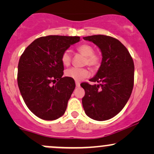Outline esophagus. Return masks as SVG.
Segmentation results:
<instances>
[{
    "instance_id": "1",
    "label": "esophagus",
    "mask_w": 154,
    "mask_h": 154,
    "mask_svg": "<svg viewBox=\"0 0 154 154\" xmlns=\"http://www.w3.org/2000/svg\"><path fill=\"white\" fill-rule=\"evenodd\" d=\"M75 83H76V86H77V88H79V86H80V82H79V81H76Z\"/></svg>"
}]
</instances>
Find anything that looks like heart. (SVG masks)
I'll list each match as a JSON object with an SVG mask.
<instances>
[{"label": "heart", "mask_w": 154, "mask_h": 154, "mask_svg": "<svg viewBox=\"0 0 154 154\" xmlns=\"http://www.w3.org/2000/svg\"><path fill=\"white\" fill-rule=\"evenodd\" d=\"M77 50L80 54L85 56L84 60V65H88L93 69H96L100 64V56L94 53V48L90 44L84 43L79 45ZM61 62L64 66H69L71 63L72 56L68 51H64L61 55ZM65 75L67 77L75 79L76 81H80L89 75V72L86 68H76L72 67L65 71Z\"/></svg>", "instance_id": "heart-1"}]
</instances>
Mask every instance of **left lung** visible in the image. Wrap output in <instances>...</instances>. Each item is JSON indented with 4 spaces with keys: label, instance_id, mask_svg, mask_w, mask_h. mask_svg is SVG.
I'll list each match as a JSON object with an SVG mask.
<instances>
[{
    "label": "left lung",
    "instance_id": "left-lung-1",
    "mask_svg": "<svg viewBox=\"0 0 154 154\" xmlns=\"http://www.w3.org/2000/svg\"><path fill=\"white\" fill-rule=\"evenodd\" d=\"M100 48L102 61L98 72L90 79L95 82L80 85L85 90L82 103L86 115L105 121L119 114L128 103L134 85V62L132 56L117 39L107 35L84 37Z\"/></svg>",
    "mask_w": 154,
    "mask_h": 154
}]
</instances>
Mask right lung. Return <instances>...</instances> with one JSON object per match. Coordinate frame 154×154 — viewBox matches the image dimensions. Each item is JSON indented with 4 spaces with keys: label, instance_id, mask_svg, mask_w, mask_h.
Masks as SVG:
<instances>
[{
    "label": "right lung",
    "instance_id": "1",
    "mask_svg": "<svg viewBox=\"0 0 154 154\" xmlns=\"http://www.w3.org/2000/svg\"><path fill=\"white\" fill-rule=\"evenodd\" d=\"M79 39L77 36L41 37L28 45L19 59V91L28 109L40 119L54 120L65 113L75 82L62 77L64 69L61 58Z\"/></svg>",
    "mask_w": 154,
    "mask_h": 154
}]
</instances>
